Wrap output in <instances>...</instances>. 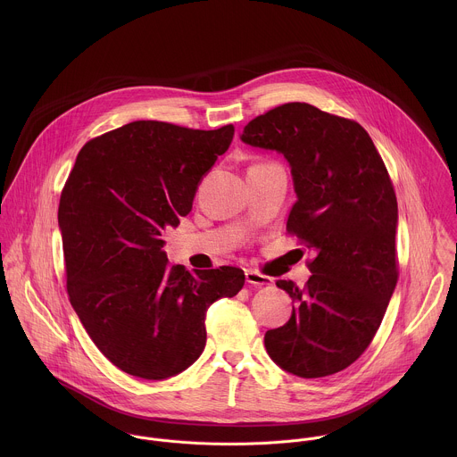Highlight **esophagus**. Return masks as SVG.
Instances as JSON below:
<instances>
[{
	"label": "esophagus",
	"mask_w": 457,
	"mask_h": 457,
	"mask_svg": "<svg viewBox=\"0 0 457 457\" xmlns=\"http://www.w3.org/2000/svg\"><path fill=\"white\" fill-rule=\"evenodd\" d=\"M246 281L250 285H255V287H267V285H272V278L261 274L259 270H253V269H248L246 272Z\"/></svg>",
	"instance_id": "esophagus-1"
}]
</instances>
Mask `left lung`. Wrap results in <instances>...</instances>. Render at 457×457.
<instances>
[{"label": "left lung", "instance_id": "left-lung-1", "mask_svg": "<svg viewBox=\"0 0 457 457\" xmlns=\"http://www.w3.org/2000/svg\"><path fill=\"white\" fill-rule=\"evenodd\" d=\"M241 140L288 162L297 202L287 230L315 253L306 287L276 281L292 317L265 332V350L295 377L334 375L370 346L397 283L391 178L368 131L310 104L262 114Z\"/></svg>", "mask_w": 457, "mask_h": 457}]
</instances>
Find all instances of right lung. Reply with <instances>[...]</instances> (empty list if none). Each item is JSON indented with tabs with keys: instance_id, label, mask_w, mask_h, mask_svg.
Wrapping results in <instances>:
<instances>
[{
	"instance_id": "add662e5",
	"label": "right lung",
	"mask_w": 457,
	"mask_h": 457,
	"mask_svg": "<svg viewBox=\"0 0 457 457\" xmlns=\"http://www.w3.org/2000/svg\"><path fill=\"white\" fill-rule=\"evenodd\" d=\"M234 127L190 130L133 121L89 140L68 176L58 223L70 303L121 371L163 380L205 346V312L245 285L237 267L169 265L163 232L192 211L196 188Z\"/></svg>"
}]
</instances>
